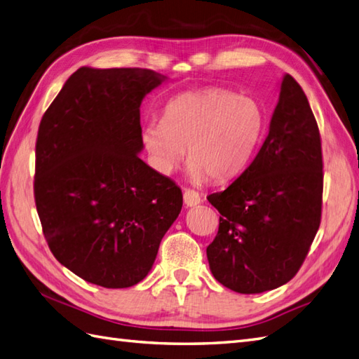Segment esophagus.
Segmentation results:
<instances>
[{"label":"esophagus","mask_w":359,"mask_h":359,"mask_svg":"<svg viewBox=\"0 0 359 359\" xmlns=\"http://www.w3.org/2000/svg\"><path fill=\"white\" fill-rule=\"evenodd\" d=\"M201 203H203V196H201L198 191L191 190V189L184 190V204L187 207H196Z\"/></svg>","instance_id":"34e87169"}]
</instances>
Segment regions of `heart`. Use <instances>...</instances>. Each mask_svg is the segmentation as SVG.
<instances>
[{
    "mask_svg": "<svg viewBox=\"0 0 359 359\" xmlns=\"http://www.w3.org/2000/svg\"><path fill=\"white\" fill-rule=\"evenodd\" d=\"M266 125L265 109L250 95L226 88L182 93L168 102L161 121L142 128V143L161 173H170L189 151L194 182L229 181L248 168Z\"/></svg>",
    "mask_w": 359,
    "mask_h": 359,
    "instance_id": "heart-1",
    "label": "heart"
}]
</instances>
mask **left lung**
I'll use <instances>...</instances> for the list:
<instances>
[{"label": "left lung", "mask_w": 359, "mask_h": 359, "mask_svg": "<svg viewBox=\"0 0 359 359\" xmlns=\"http://www.w3.org/2000/svg\"><path fill=\"white\" fill-rule=\"evenodd\" d=\"M321 198L318 125L302 86L285 74L256 158L224 191L207 196L221 213L219 230L207 247L216 280L241 294L290 282L318 231Z\"/></svg>", "instance_id": "obj_1"}]
</instances>
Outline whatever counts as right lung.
I'll return each instance as SVG.
<instances>
[{"label":"right lung","mask_w":359,"mask_h":359,"mask_svg":"<svg viewBox=\"0 0 359 359\" xmlns=\"http://www.w3.org/2000/svg\"><path fill=\"white\" fill-rule=\"evenodd\" d=\"M165 76L79 68L43 114L34 203L53 256L85 282L134 286L182 207L181 189L147 165L140 104Z\"/></svg>","instance_id":"add662e5"}]
</instances>
